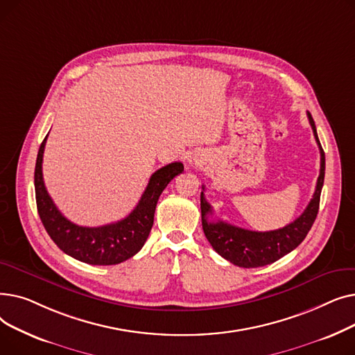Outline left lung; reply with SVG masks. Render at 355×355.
Returning <instances> with one entry per match:
<instances>
[{
    "label": "left lung",
    "instance_id": "8db88e82",
    "mask_svg": "<svg viewBox=\"0 0 355 355\" xmlns=\"http://www.w3.org/2000/svg\"><path fill=\"white\" fill-rule=\"evenodd\" d=\"M308 119L312 126L316 144L320 146L321 170L318 181H316L315 193L309 204L304 210V213L295 221H292L291 225L272 232H252L229 225V223L223 220L210 221L209 217L213 214V209L207 202L206 197H204L202 185L200 202L204 234H206L213 249L221 257L229 260L230 263L240 268H259L270 265L300 246L302 243V240L306 237L308 232L311 230L320 209L321 190L325 177V154L318 139V134H316L315 122L309 112Z\"/></svg>",
    "mask_w": 355,
    "mask_h": 355
}]
</instances>
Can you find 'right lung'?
<instances>
[{
  "mask_svg": "<svg viewBox=\"0 0 355 355\" xmlns=\"http://www.w3.org/2000/svg\"><path fill=\"white\" fill-rule=\"evenodd\" d=\"M46 139L40 145L34 170L37 211L51 240L66 254L89 265H118L137 254L154 225L158 198L170 181L184 171L181 162H171L155 171L130 214L116 223L101 227H83L67 220L55 207L43 181V154Z\"/></svg>",
  "mask_w": 355,
  "mask_h": 355,
  "instance_id": "add662e5",
  "label": "right lung"
}]
</instances>
